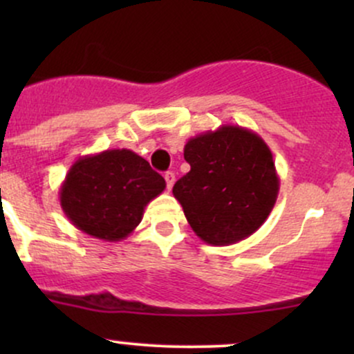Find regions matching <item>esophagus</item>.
I'll return each instance as SVG.
<instances>
[{"instance_id": "esophagus-1", "label": "esophagus", "mask_w": 354, "mask_h": 354, "mask_svg": "<svg viewBox=\"0 0 354 354\" xmlns=\"http://www.w3.org/2000/svg\"><path fill=\"white\" fill-rule=\"evenodd\" d=\"M165 180H166V186H168V189H171L173 185H174V180H176V178H174L173 171H168V173H165Z\"/></svg>"}]
</instances>
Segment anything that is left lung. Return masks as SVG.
Segmentation results:
<instances>
[{"label":"left lung","instance_id":"left-lung-1","mask_svg":"<svg viewBox=\"0 0 354 354\" xmlns=\"http://www.w3.org/2000/svg\"><path fill=\"white\" fill-rule=\"evenodd\" d=\"M191 169L173 186L198 238L228 246L259 230L279 191L273 154L263 138L223 124L185 145Z\"/></svg>","mask_w":354,"mask_h":354}]
</instances>
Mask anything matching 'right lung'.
<instances>
[{
    "label": "right lung",
    "mask_w": 354,
    "mask_h": 354,
    "mask_svg": "<svg viewBox=\"0 0 354 354\" xmlns=\"http://www.w3.org/2000/svg\"><path fill=\"white\" fill-rule=\"evenodd\" d=\"M166 188L165 178L131 149H106L76 160L59 189L64 214L76 228L121 241L141 223L145 206Z\"/></svg>",
    "instance_id": "add662e5"
}]
</instances>
